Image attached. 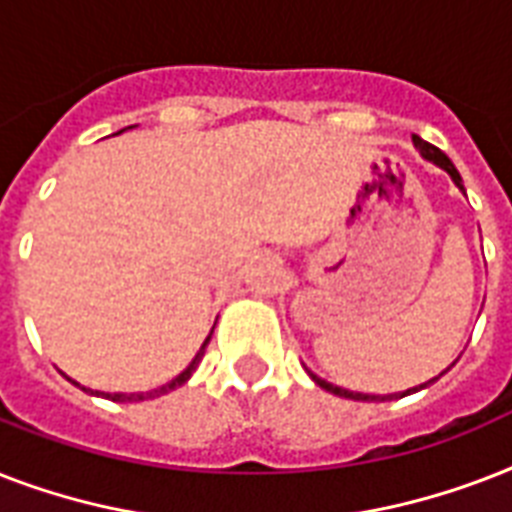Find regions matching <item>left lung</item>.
Wrapping results in <instances>:
<instances>
[{
    "instance_id": "8db88e82",
    "label": "left lung",
    "mask_w": 512,
    "mask_h": 512,
    "mask_svg": "<svg viewBox=\"0 0 512 512\" xmlns=\"http://www.w3.org/2000/svg\"><path fill=\"white\" fill-rule=\"evenodd\" d=\"M412 140H414V146L420 148L422 159H428V162H433V164H436V167H441V170L449 172V177H452V180H454V185H457V188H460V191L465 193L462 177H460V172H457V167H454V164H452V159H449V156H446L444 151H438L436 146H430V143H425V140H422V138H417V135H414ZM308 374H311V380L316 382L319 388L329 390V393H335V396H340V398H353V401H390V398H404V396H409V393H417V390L428 388V385H433V382H436L438 377H441V374H444V372L438 374V377H433V380L422 382L420 388H409V390H404V393H390V396H369V393H353V390L337 388V385H332V382L321 380V377H316V374H313V372H308Z\"/></svg>"
}]
</instances>
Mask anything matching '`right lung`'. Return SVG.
Listing matches in <instances>:
<instances>
[{
  "instance_id": "add662e5",
  "label": "right lung",
  "mask_w": 512,
  "mask_h": 512,
  "mask_svg": "<svg viewBox=\"0 0 512 512\" xmlns=\"http://www.w3.org/2000/svg\"><path fill=\"white\" fill-rule=\"evenodd\" d=\"M212 329H215V327H212ZM209 337H212V332H209ZM209 337H207V340H204V345H201V350H199V353H196V358H193L191 364L185 366L183 372L177 374L175 380H170V382H167V385H159V388H154V390H146V393H103V390L82 388V385H79V382H74V380H71V382H74V385H79V388H82V390H87V393H92V396L108 398V401H119V404H124V401H146V398H159V396H164V393H170V390L180 388V385H185V382L191 380V374L196 372V366H199L201 356H204V348H207Z\"/></svg>"
}]
</instances>
